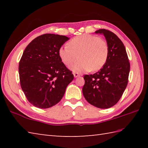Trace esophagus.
Listing matches in <instances>:
<instances>
[{
    "instance_id": "obj_1",
    "label": "esophagus",
    "mask_w": 148,
    "mask_h": 148,
    "mask_svg": "<svg viewBox=\"0 0 148 148\" xmlns=\"http://www.w3.org/2000/svg\"><path fill=\"white\" fill-rule=\"evenodd\" d=\"M73 74H74V76L75 77H77L80 76L79 73H78V72H74Z\"/></svg>"
}]
</instances>
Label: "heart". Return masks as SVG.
Listing matches in <instances>:
<instances>
[{
  "label": "heart",
  "instance_id": "heart-1",
  "mask_svg": "<svg viewBox=\"0 0 148 148\" xmlns=\"http://www.w3.org/2000/svg\"><path fill=\"white\" fill-rule=\"evenodd\" d=\"M59 56L62 61L68 67L81 60L74 66L75 71H93L101 69L108 58V44L96 36L83 34L72 38L59 49Z\"/></svg>",
  "mask_w": 148,
  "mask_h": 148
}]
</instances>
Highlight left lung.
<instances>
[{
	"label": "left lung",
	"mask_w": 148,
	"mask_h": 148,
	"mask_svg": "<svg viewBox=\"0 0 148 148\" xmlns=\"http://www.w3.org/2000/svg\"><path fill=\"white\" fill-rule=\"evenodd\" d=\"M95 33L104 35L108 46V58L99 72L84 75L83 93L90 104L108 109L121 99L128 82L130 65L123 43L115 34L106 29H99Z\"/></svg>",
	"instance_id": "8db88e82"
}]
</instances>
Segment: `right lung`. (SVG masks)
<instances>
[{"label": "right lung", "mask_w": 148, "mask_h": 148, "mask_svg": "<svg viewBox=\"0 0 148 148\" xmlns=\"http://www.w3.org/2000/svg\"><path fill=\"white\" fill-rule=\"evenodd\" d=\"M69 39L45 34L37 37L24 50L19 62L21 89L29 102L40 109L58 103L74 76L59 56V49Z\"/></svg>", "instance_id": "1"}]
</instances>
